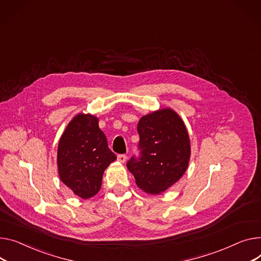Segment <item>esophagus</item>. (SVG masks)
<instances>
[{
	"label": "esophagus",
	"instance_id": "obj_1",
	"mask_svg": "<svg viewBox=\"0 0 261 261\" xmlns=\"http://www.w3.org/2000/svg\"><path fill=\"white\" fill-rule=\"evenodd\" d=\"M126 160H127V156L125 155V154H119L118 156H117V161L119 162V163H125L126 162Z\"/></svg>",
	"mask_w": 261,
	"mask_h": 261
}]
</instances>
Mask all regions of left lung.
<instances>
[{
    "label": "left lung",
    "mask_w": 261,
    "mask_h": 261,
    "mask_svg": "<svg viewBox=\"0 0 261 261\" xmlns=\"http://www.w3.org/2000/svg\"><path fill=\"white\" fill-rule=\"evenodd\" d=\"M141 156L127 163L137 187L149 194H160L174 185L186 172L190 138L180 116L170 108L144 115L137 125Z\"/></svg>",
    "instance_id": "left-lung-1"
}]
</instances>
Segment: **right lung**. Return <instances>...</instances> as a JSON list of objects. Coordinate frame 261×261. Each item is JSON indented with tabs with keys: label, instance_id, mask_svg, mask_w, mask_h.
I'll list each match as a JSON object with an SVG mask.
<instances>
[{
	"label": "right lung",
	"instance_id": "right-lung-1",
	"mask_svg": "<svg viewBox=\"0 0 261 261\" xmlns=\"http://www.w3.org/2000/svg\"><path fill=\"white\" fill-rule=\"evenodd\" d=\"M116 160L107 137L91 114L75 115L62 134L58 147L61 180L83 199L94 196L100 189L103 171Z\"/></svg>",
	"mask_w": 261,
	"mask_h": 261
}]
</instances>
